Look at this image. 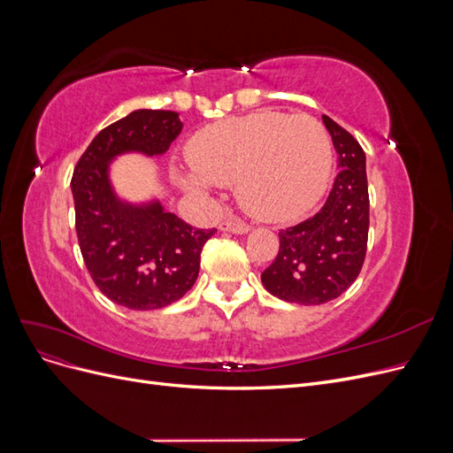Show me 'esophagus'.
<instances>
[{
    "instance_id": "1",
    "label": "esophagus",
    "mask_w": 453,
    "mask_h": 453,
    "mask_svg": "<svg viewBox=\"0 0 453 453\" xmlns=\"http://www.w3.org/2000/svg\"><path fill=\"white\" fill-rule=\"evenodd\" d=\"M219 228L226 230V232H234V234H245V232L251 230L248 223H243L242 219H236V217H226V219H223V223L219 225Z\"/></svg>"
}]
</instances>
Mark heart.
Here are the masks:
<instances>
[{
    "instance_id": "b5f03b06",
    "label": "heart",
    "mask_w": 453,
    "mask_h": 453,
    "mask_svg": "<svg viewBox=\"0 0 453 453\" xmlns=\"http://www.w3.org/2000/svg\"><path fill=\"white\" fill-rule=\"evenodd\" d=\"M196 175H180L200 193L205 181L236 185L242 208L265 221H293L323 196L333 168L325 127L310 115L253 113L202 128L187 147Z\"/></svg>"
}]
</instances>
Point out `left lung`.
<instances>
[{
    "mask_svg": "<svg viewBox=\"0 0 453 453\" xmlns=\"http://www.w3.org/2000/svg\"><path fill=\"white\" fill-rule=\"evenodd\" d=\"M338 155V175L323 208L280 232V251L263 272L266 291L304 306L338 298L357 280L368 242L365 150L353 135L323 115Z\"/></svg>",
    "mask_w": 453,
    "mask_h": 453,
    "instance_id": "8db88e82",
    "label": "left lung"
}]
</instances>
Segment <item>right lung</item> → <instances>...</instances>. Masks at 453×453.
<instances>
[{"label":"right lung","mask_w":453,"mask_h":453,"mask_svg":"<svg viewBox=\"0 0 453 453\" xmlns=\"http://www.w3.org/2000/svg\"><path fill=\"white\" fill-rule=\"evenodd\" d=\"M180 113L138 109L105 127L81 155L73 177L75 230L96 287L115 304L157 310L195 285L200 253L217 228H193L158 202H120L109 183V162L122 153H166L180 135Z\"/></svg>","instance_id":"right-lung-1"}]
</instances>
